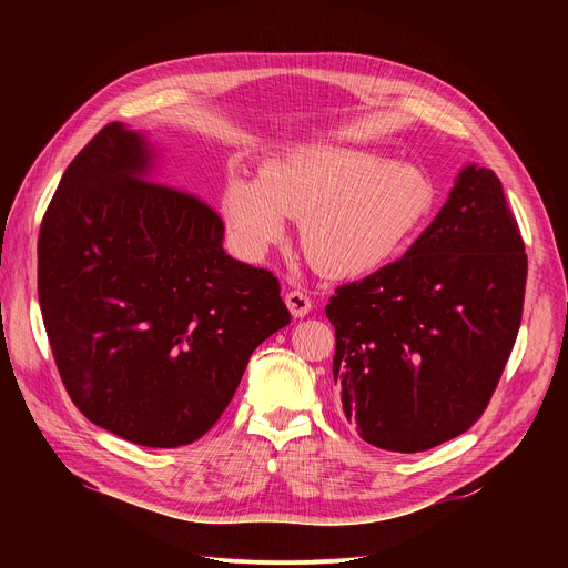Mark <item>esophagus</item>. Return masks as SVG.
Returning <instances> with one entry per match:
<instances>
[{"label": "esophagus", "mask_w": 568, "mask_h": 568, "mask_svg": "<svg viewBox=\"0 0 568 568\" xmlns=\"http://www.w3.org/2000/svg\"><path fill=\"white\" fill-rule=\"evenodd\" d=\"M285 304H287V308H290V313L294 315V317H304V315H308L311 313V308H313V302H311V296H308V292H304V290H290L287 294H285Z\"/></svg>", "instance_id": "1"}]
</instances>
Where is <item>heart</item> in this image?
Listing matches in <instances>:
<instances>
[{
	"instance_id": "b5f03b06",
	"label": "heart",
	"mask_w": 568,
	"mask_h": 568,
	"mask_svg": "<svg viewBox=\"0 0 568 568\" xmlns=\"http://www.w3.org/2000/svg\"><path fill=\"white\" fill-rule=\"evenodd\" d=\"M437 202L430 172L354 144H302L268 159L257 182L230 174L221 206L236 244L253 255L281 242L287 216L322 274L356 278L389 264Z\"/></svg>"
}]
</instances>
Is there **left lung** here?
<instances>
[{"label": "left lung", "instance_id": "8db88e82", "mask_svg": "<svg viewBox=\"0 0 568 568\" xmlns=\"http://www.w3.org/2000/svg\"><path fill=\"white\" fill-rule=\"evenodd\" d=\"M525 281V244L501 182L465 165L407 253L326 304L334 382L359 437L416 454L479 422L520 329Z\"/></svg>", "mask_w": 568, "mask_h": 568}]
</instances>
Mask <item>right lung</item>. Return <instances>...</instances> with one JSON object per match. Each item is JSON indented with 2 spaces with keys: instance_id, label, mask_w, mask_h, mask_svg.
Here are the masks:
<instances>
[{
  "instance_id": "right-lung-1",
  "label": "right lung",
  "mask_w": 568,
  "mask_h": 568,
  "mask_svg": "<svg viewBox=\"0 0 568 568\" xmlns=\"http://www.w3.org/2000/svg\"><path fill=\"white\" fill-rule=\"evenodd\" d=\"M152 179L154 149L119 122L71 161L41 223L39 304L87 419L174 449L219 422L290 311L272 272L223 251L212 206Z\"/></svg>"
}]
</instances>
